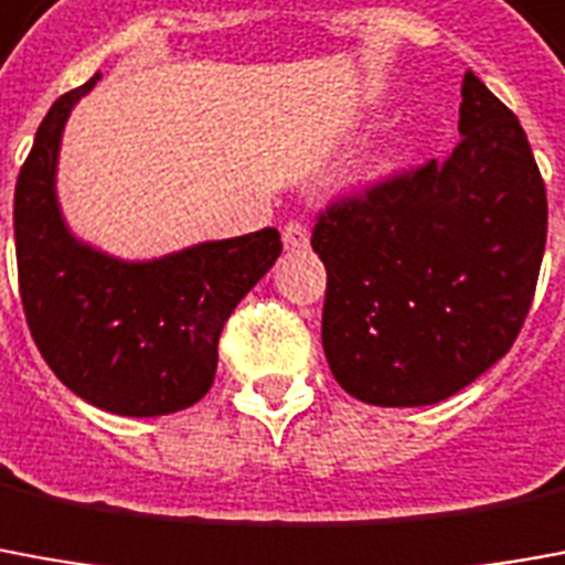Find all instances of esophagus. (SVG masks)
Returning a JSON list of instances; mask_svg holds the SVG:
<instances>
[{"label":"esophagus","instance_id":"34e87169","mask_svg":"<svg viewBox=\"0 0 565 565\" xmlns=\"http://www.w3.org/2000/svg\"><path fill=\"white\" fill-rule=\"evenodd\" d=\"M282 243H286V248H307V243H310V231H307L305 221H286V227H282Z\"/></svg>","mask_w":565,"mask_h":565}]
</instances>
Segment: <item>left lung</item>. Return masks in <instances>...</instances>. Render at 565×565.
Masks as SVG:
<instances>
[{
	"label": "left lung",
	"mask_w": 565,
	"mask_h": 565,
	"mask_svg": "<svg viewBox=\"0 0 565 565\" xmlns=\"http://www.w3.org/2000/svg\"><path fill=\"white\" fill-rule=\"evenodd\" d=\"M449 157L332 200L310 245L326 264L322 350L369 406H430L480 379L526 322L547 193L520 119L473 73Z\"/></svg>",
	"instance_id": "8db88e82"
}]
</instances>
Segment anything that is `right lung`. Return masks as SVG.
Instances as JSON below:
<instances>
[{"label":"right lung","instance_id":"right-lung-1","mask_svg":"<svg viewBox=\"0 0 565 565\" xmlns=\"http://www.w3.org/2000/svg\"><path fill=\"white\" fill-rule=\"evenodd\" d=\"M88 79L45 113L14 186L18 286L42 360L85 403L153 418L209 394L217 338L245 291L274 267L279 233L202 243L169 258L126 264L76 243L54 196L61 131Z\"/></svg>","mask_w":565,"mask_h":565}]
</instances>
